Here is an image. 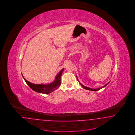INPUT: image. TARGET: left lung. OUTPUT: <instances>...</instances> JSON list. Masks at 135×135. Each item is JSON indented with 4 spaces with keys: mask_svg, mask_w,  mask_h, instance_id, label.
Listing matches in <instances>:
<instances>
[{
    "mask_svg": "<svg viewBox=\"0 0 135 135\" xmlns=\"http://www.w3.org/2000/svg\"><path fill=\"white\" fill-rule=\"evenodd\" d=\"M77 80H78V81H79V80H78V78L77 77ZM109 83V82H108L107 84H106L105 85H104V86H103L101 87V88H97V89H91V88H90L86 87V86H84V85H83L81 84H80H80H81V86H82V87H83L84 89H86V90H92V91H98V90H100L101 89H102V88H103L105 87V86L106 85H107L108 84V83Z\"/></svg>",
    "mask_w": 135,
    "mask_h": 135,
    "instance_id": "8db88e82",
    "label": "left lung"
}]
</instances>
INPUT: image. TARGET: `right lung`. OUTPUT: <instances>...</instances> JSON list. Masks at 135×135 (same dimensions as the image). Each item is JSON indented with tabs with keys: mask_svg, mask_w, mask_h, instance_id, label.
<instances>
[{
	"mask_svg": "<svg viewBox=\"0 0 135 135\" xmlns=\"http://www.w3.org/2000/svg\"><path fill=\"white\" fill-rule=\"evenodd\" d=\"M64 70V68H63L61 70V71L57 74L55 79V80L51 84L49 85H43V84H34L31 82H29L28 81L26 80L25 79L23 75V77L24 78L25 82L27 84V85L34 91L41 93L44 94H49L51 93L55 90L57 89L60 85H61V77L62 74Z\"/></svg>",
	"mask_w": 135,
	"mask_h": 135,
	"instance_id": "right-lung-1",
	"label": "right lung"
}]
</instances>
